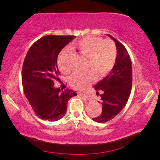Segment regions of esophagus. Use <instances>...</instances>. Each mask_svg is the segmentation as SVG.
Returning a JSON list of instances; mask_svg holds the SVG:
<instances>
[{"label": "esophagus", "mask_w": 160, "mask_h": 160, "mask_svg": "<svg viewBox=\"0 0 160 160\" xmlns=\"http://www.w3.org/2000/svg\"><path fill=\"white\" fill-rule=\"evenodd\" d=\"M79 95L82 96V97H84V98H86L87 100H90V98H89V96H88L86 94H84V93H79Z\"/></svg>", "instance_id": "obj_1"}]
</instances>
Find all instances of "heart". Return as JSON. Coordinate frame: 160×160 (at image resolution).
<instances>
[{
  "label": "heart",
  "mask_w": 160,
  "mask_h": 160,
  "mask_svg": "<svg viewBox=\"0 0 160 160\" xmlns=\"http://www.w3.org/2000/svg\"><path fill=\"white\" fill-rule=\"evenodd\" d=\"M81 54L87 58L86 72H76L70 77V83L77 89H85L98 75L103 76L113 68L117 58V49L111 40H102L98 37H87L75 44ZM68 50H63L58 60V68L63 73H68L71 68L65 62Z\"/></svg>",
  "instance_id": "b5f03b06"
}]
</instances>
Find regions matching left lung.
<instances>
[{
  "label": "left lung",
  "mask_w": 160,
  "mask_h": 160,
  "mask_svg": "<svg viewBox=\"0 0 160 160\" xmlns=\"http://www.w3.org/2000/svg\"><path fill=\"white\" fill-rule=\"evenodd\" d=\"M108 36L115 42L117 54L111 71L94 86L97 94H99V91L102 92L100 95L102 113L99 117L92 118L93 121L98 123L113 119L125 106L132 89V69L130 55L121 43L111 35Z\"/></svg>",
  "instance_id": "obj_1"
}]
</instances>
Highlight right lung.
Masks as SVG:
<instances>
[{
    "label": "right lung",
    "instance_id": "obj_1",
    "mask_svg": "<svg viewBox=\"0 0 160 160\" xmlns=\"http://www.w3.org/2000/svg\"><path fill=\"white\" fill-rule=\"evenodd\" d=\"M76 36H46L28 50L22 71L25 97L41 119L58 121L66 113L68 101L77 95L72 89L61 91L54 87L60 81L58 57L61 50Z\"/></svg>",
    "mask_w": 160,
    "mask_h": 160
}]
</instances>
